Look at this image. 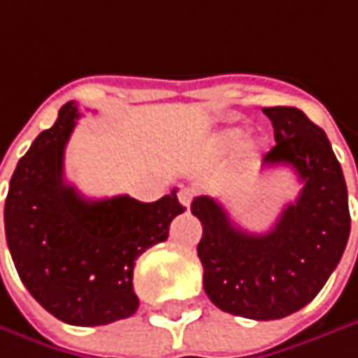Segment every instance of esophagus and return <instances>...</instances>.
Masks as SVG:
<instances>
[{"label":"esophagus","mask_w":358,"mask_h":358,"mask_svg":"<svg viewBox=\"0 0 358 358\" xmlns=\"http://www.w3.org/2000/svg\"><path fill=\"white\" fill-rule=\"evenodd\" d=\"M178 199L184 207H190V203H192V199H194V190H192V188H182L178 192Z\"/></svg>","instance_id":"34e87169"}]
</instances>
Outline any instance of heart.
<instances>
[{
    "instance_id": "b5f03b06",
    "label": "heart",
    "mask_w": 358,
    "mask_h": 358,
    "mask_svg": "<svg viewBox=\"0 0 358 358\" xmlns=\"http://www.w3.org/2000/svg\"><path fill=\"white\" fill-rule=\"evenodd\" d=\"M245 141V131L244 129H229L221 135V143L227 147H238Z\"/></svg>"
}]
</instances>
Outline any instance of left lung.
Listing matches in <instances>:
<instances>
[{"label":"left lung","mask_w":358,"mask_h":358,"mask_svg":"<svg viewBox=\"0 0 358 358\" xmlns=\"http://www.w3.org/2000/svg\"><path fill=\"white\" fill-rule=\"evenodd\" d=\"M276 145L266 166H291L303 188L266 234H248L211 196H196L192 215L203 223L196 245L203 287L219 309L250 320L291 315L322 291L338 266L350 234L348 192L326 133L293 106L262 108Z\"/></svg>","instance_id":"8db88e82"}]
</instances>
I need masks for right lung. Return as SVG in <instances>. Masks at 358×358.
Here are the masks:
<instances>
[{
    "label": "right lung",
    "instance_id": "right-lung-1",
    "mask_svg": "<svg viewBox=\"0 0 358 358\" xmlns=\"http://www.w3.org/2000/svg\"><path fill=\"white\" fill-rule=\"evenodd\" d=\"M78 118L67 102L17 162L3 209L6 240L24 287L49 313L71 326H104L137 311L135 260L168 240L186 207L176 190L155 203L82 196L63 176Z\"/></svg>",
    "mask_w": 358,
    "mask_h": 358
}]
</instances>
